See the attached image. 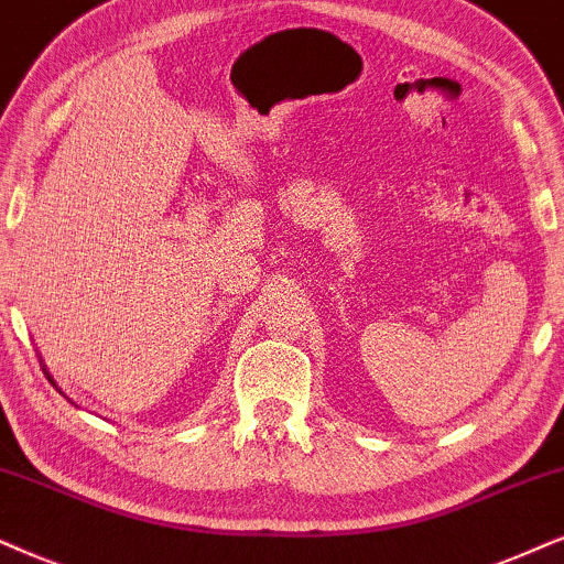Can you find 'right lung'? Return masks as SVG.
<instances>
[{
	"label": "right lung",
	"mask_w": 564,
	"mask_h": 564,
	"mask_svg": "<svg viewBox=\"0 0 564 564\" xmlns=\"http://www.w3.org/2000/svg\"><path fill=\"white\" fill-rule=\"evenodd\" d=\"M39 359H41V356H39ZM44 372H46V367H44ZM46 377H48V382H52V384H54V388H56V382L52 380V375H48V372H46ZM56 390H59V388H56ZM59 393H62V390H59Z\"/></svg>",
	"instance_id": "obj_1"
}]
</instances>
